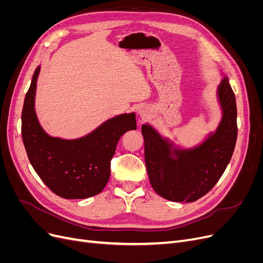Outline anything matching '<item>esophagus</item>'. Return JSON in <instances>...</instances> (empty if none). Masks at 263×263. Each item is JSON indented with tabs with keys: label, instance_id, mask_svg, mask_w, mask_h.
I'll return each instance as SVG.
<instances>
[{
	"label": "esophagus",
	"instance_id": "1",
	"mask_svg": "<svg viewBox=\"0 0 263 263\" xmlns=\"http://www.w3.org/2000/svg\"><path fill=\"white\" fill-rule=\"evenodd\" d=\"M138 115L142 118L145 119L147 117H149L150 115V109L147 107V106H141L138 108Z\"/></svg>",
	"mask_w": 263,
	"mask_h": 263
}]
</instances>
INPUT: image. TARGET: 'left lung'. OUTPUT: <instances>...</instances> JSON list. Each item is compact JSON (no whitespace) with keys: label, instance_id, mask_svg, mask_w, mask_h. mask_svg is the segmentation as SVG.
Here are the masks:
<instances>
[{"label":"left lung","instance_id":"1","mask_svg":"<svg viewBox=\"0 0 263 263\" xmlns=\"http://www.w3.org/2000/svg\"><path fill=\"white\" fill-rule=\"evenodd\" d=\"M220 76L216 98L221 118L197 145L179 146L149 123L141 127L150 184L165 200L195 202L216 184L232 159L237 140L236 98L226 74L220 71Z\"/></svg>","mask_w":263,"mask_h":263}]
</instances>
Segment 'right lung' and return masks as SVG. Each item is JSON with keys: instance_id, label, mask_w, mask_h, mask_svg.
Here are the masks:
<instances>
[{"instance_id": "add662e5", "label": "right lung", "mask_w": 263, "mask_h": 263, "mask_svg": "<svg viewBox=\"0 0 263 263\" xmlns=\"http://www.w3.org/2000/svg\"><path fill=\"white\" fill-rule=\"evenodd\" d=\"M41 68L38 66L33 74L22 112V137L29 162L54 194L70 200L97 195L108 182L110 160L119 138L137 128L136 114L108 118L79 138L50 136L39 123L35 109Z\"/></svg>"}]
</instances>
